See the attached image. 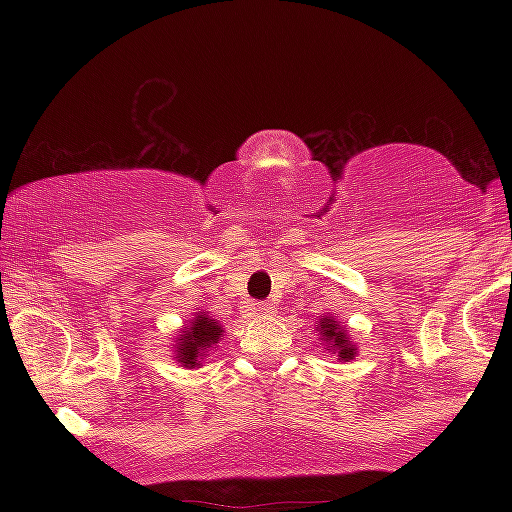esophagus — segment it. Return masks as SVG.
<instances>
[{
  "instance_id": "34e87169",
  "label": "esophagus",
  "mask_w": 512,
  "mask_h": 512,
  "mask_svg": "<svg viewBox=\"0 0 512 512\" xmlns=\"http://www.w3.org/2000/svg\"><path fill=\"white\" fill-rule=\"evenodd\" d=\"M255 310L262 315H269V313H274V305L272 303H255Z\"/></svg>"
}]
</instances>
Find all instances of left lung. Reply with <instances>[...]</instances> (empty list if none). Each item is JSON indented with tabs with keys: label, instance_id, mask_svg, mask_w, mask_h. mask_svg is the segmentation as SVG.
Instances as JSON below:
<instances>
[{
	"label": "left lung",
	"instance_id": "obj_1",
	"mask_svg": "<svg viewBox=\"0 0 512 512\" xmlns=\"http://www.w3.org/2000/svg\"><path fill=\"white\" fill-rule=\"evenodd\" d=\"M317 332H320L322 342H325L327 346L332 349V354H337L342 361H351V358L356 356V346L349 342V334H346V330L342 325H339L334 317H327L322 315L320 322H317ZM327 349V351H330Z\"/></svg>",
	"mask_w": 512,
	"mask_h": 512
}]
</instances>
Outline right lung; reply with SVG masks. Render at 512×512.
<instances>
[{
    "label": "right lung",
    "mask_w": 512,
    "mask_h": 512,
    "mask_svg": "<svg viewBox=\"0 0 512 512\" xmlns=\"http://www.w3.org/2000/svg\"><path fill=\"white\" fill-rule=\"evenodd\" d=\"M223 327L214 317L207 313H197L187 322V327L178 334V344H175V361L182 363L185 368L199 366V358L209 354L219 344Z\"/></svg>",
    "instance_id": "right-lung-1"
}]
</instances>
